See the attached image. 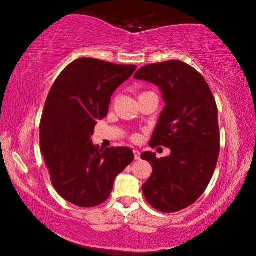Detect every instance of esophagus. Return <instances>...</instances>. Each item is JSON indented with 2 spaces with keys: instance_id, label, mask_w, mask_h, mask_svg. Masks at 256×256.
<instances>
[{
  "instance_id": "1",
  "label": "esophagus",
  "mask_w": 256,
  "mask_h": 256,
  "mask_svg": "<svg viewBox=\"0 0 256 256\" xmlns=\"http://www.w3.org/2000/svg\"><path fill=\"white\" fill-rule=\"evenodd\" d=\"M134 158H136V160H140V152H138L137 149H134Z\"/></svg>"
}]
</instances>
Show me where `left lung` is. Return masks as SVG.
I'll list each match as a JSON object with an SVG mask.
<instances>
[{
	"instance_id": "left-lung-1",
	"label": "left lung",
	"mask_w": 256,
	"mask_h": 256,
	"mask_svg": "<svg viewBox=\"0 0 256 256\" xmlns=\"http://www.w3.org/2000/svg\"><path fill=\"white\" fill-rule=\"evenodd\" d=\"M160 89L165 107L149 146L170 148L158 158L142 152L152 173L142 185L148 204L173 213L192 204L204 194L218 162L220 136L218 108L207 82L189 64L178 60L146 64L134 76Z\"/></svg>"
}]
</instances>
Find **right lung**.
I'll use <instances>...</instances> for the list:
<instances>
[{"instance_id":"add662e5","label":"right lung","mask_w":256,"mask_h":256,"mask_svg":"<svg viewBox=\"0 0 256 256\" xmlns=\"http://www.w3.org/2000/svg\"><path fill=\"white\" fill-rule=\"evenodd\" d=\"M134 71V64L78 58L49 91L40 119V150L55 190L72 204H104L116 176L134 158L128 146L102 150L91 140L95 125L107 116L113 92Z\"/></svg>"}]
</instances>
